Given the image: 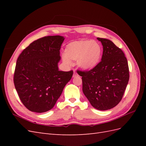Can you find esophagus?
<instances>
[{
  "label": "esophagus",
  "instance_id": "esophagus-1",
  "mask_svg": "<svg viewBox=\"0 0 146 146\" xmlns=\"http://www.w3.org/2000/svg\"><path fill=\"white\" fill-rule=\"evenodd\" d=\"M76 76H77V74L76 71L74 72V74H73V77H76Z\"/></svg>",
  "mask_w": 146,
  "mask_h": 146
}]
</instances>
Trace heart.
Returning <instances> with one entry per match:
<instances>
[{"label": "heart", "instance_id": "obj_1", "mask_svg": "<svg viewBox=\"0 0 146 146\" xmlns=\"http://www.w3.org/2000/svg\"><path fill=\"white\" fill-rule=\"evenodd\" d=\"M102 54V48L98 42L82 39L70 42L66 45L63 61L65 64L70 66L71 61H77L79 68L89 70L98 65Z\"/></svg>", "mask_w": 146, "mask_h": 146}]
</instances>
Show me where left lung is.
Returning a JSON list of instances; mask_svg holds the SVG:
<instances>
[{
    "instance_id": "1",
    "label": "left lung",
    "mask_w": 146,
    "mask_h": 146,
    "mask_svg": "<svg viewBox=\"0 0 146 146\" xmlns=\"http://www.w3.org/2000/svg\"><path fill=\"white\" fill-rule=\"evenodd\" d=\"M103 46L101 61L90 70H77L83 92L94 108L107 110L120 102L129 80L127 60L120 48L107 39L97 38Z\"/></svg>"
}]
</instances>
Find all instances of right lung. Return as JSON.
<instances>
[{
    "label": "right lung",
    "mask_w": 146,
    "mask_h": 146,
    "mask_svg": "<svg viewBox=\"0 0 146 146\" xmlns=\"http://www.w3.org/2000/svg\"><path fill=\"white\" fill-rule=\"evenodd\" d=\"M64 39L59 35L39 38L26 47L17 60L15 86L22 103L31 111L51 110L72 77V70H58Z\"/></svg>",
    "instance_id": "add662e5"
}]
</instances>
